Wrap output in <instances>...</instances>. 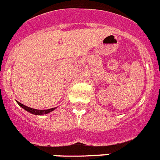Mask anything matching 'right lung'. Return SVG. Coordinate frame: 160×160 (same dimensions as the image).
Listing matches in <instances>:
<instances>
[{
    "instance_id": "right-lung-1",
    "label": "right lung",
    "mask_w": 160,
    "mask_h": 160,
    "mask_svg": "<svg viewBox=\"0 0 160 160\" xmlns=\"http://www.w3.org/2000/svg\"><path fill=\"white\" fill-rule=\"evenodd\" d=\"M17 103L19 104V106H21V107L22 108H24V110L27 111V112H30V113H32V114L37 115V116H41V115L48 114V113L52 112L53 110H55V109L57 108H52L46 109V110H38V109H34V108H32L27 107V106L22 104V103H21L20 102H18V101H17Z\"/></svg>"
}]
</instances>
